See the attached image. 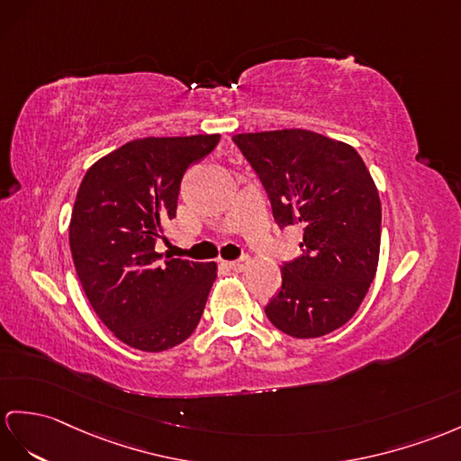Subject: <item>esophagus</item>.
Segmentation results:
<instances>
[{"label":"esophagus","instance_id":"34e87169","mask_svg":"<svg viewBox=\"0 0 461 461\" xmlns=\"http://www.w3.org/2000/svg\"><path fill=\"white\" fill-rule=\"evenodd\" d=\"M249 266H250V258L249 256H242V258H239V260L229 262V267L234 269V272H244V269L249 267Z\"/></svg>","mask_w":461,"mask_h":461}]
</instances>
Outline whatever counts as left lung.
<instances>
[{
    "label": "left lung",
    "mask_w": 461,
    "mask_h": 461,
    "mask_svg": "<svg viewBox=\"0 0 461 461\" xmlns=\"http://www.w3.org/2000/svg\"><path fill=\"white\" fill-rule=\"evenodd\" d=\"M279 229H303V254L282 266L266 317L294 339H319L354 317L379 260L381 203L350 144L303 129L234 134Z\"/></svg>",
    "instance_id": "1"
}]
</instances>
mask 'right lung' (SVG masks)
<instances>
[{"mask_svg": "<svg viewBox=\"0 0 461 461\" xmlns=\"http://www.w3.org/2000/svg\"><path fill=\"white\" fill-rule=\"evenodd\" d=\"M219 134L137 139L97 160L77 189L70 250L86 297L121 342L162 352L192 336L203 315L215 262L154 250L176 217L185 170Z\"/></svg>", "mask_w": 461, "mask_h": 461, "instance_id": "obj_1", "label": "right lung"}]
</instances>
